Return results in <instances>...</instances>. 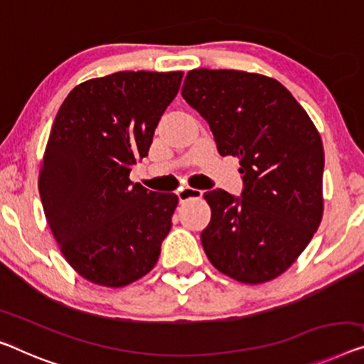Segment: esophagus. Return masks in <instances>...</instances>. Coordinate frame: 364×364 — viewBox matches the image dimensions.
Returning <instances> with one entry per match:
<instances>
[{
  "mask_svg": "<svg viewBox=\"0 0 364 364\" xmlns=\"http://www.w3.org/2000/svg\"><path fill=\"white\" fill-rule=\"evenodd\" d=\"M176 194H178V199H180V203H186L189 199H198L203 196V191L196 188H181Z\"/></svg>",
  "mask_w": 364,
  "mask_h": 364,
  "instance_id": "34e87169",
  "label": "esophagus"
}]
</instances>
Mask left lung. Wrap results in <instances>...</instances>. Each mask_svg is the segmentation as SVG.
I'll use <instances>...</instances> for the list:
<instances>
[{
  "instance_id": "obj_1",
  "label": "left lung",
  "mask_w": 364,
  "mask_h": 364,
  "mask_svg": "<svg viewBox=\"0 0 364 364\" xmlns=\"http://www.w3.org/2000/svg\"><path fill=\"white\" fill-rule=\"evenodd\" d=\"M181 95L209 124L222 156H237L240 196L204 193L200 232L214 267L245 284L291 267L322 220L323 147L316 126L279 81L238 70H191Z\"/></svg>"
}]
</instances>
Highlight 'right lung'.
<instances>
[{"label":"right lung","instance_id":"obj_1","mask_svg":"<svg viewBox=\"0 0 364 364\" xmlns=\"http://www.w3.org/2000/svg\"><path fill=\"white\" fill-rule=\"evenodd\" d=\"M183 72H117L70 91L53 121L39 193L63 257L91 283L122 287L155 267L178 196L129 180Z\"/></svg>","mask_w":364,"mask_h":364}]
</instances>
